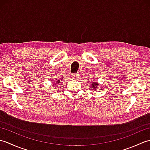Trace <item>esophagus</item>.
I'll list each match as a JSON object with an SVG mask.
<instances>
[{"mask_svg":"<svg viewBox=\"0 0 150 150\" xmlns=\"http://www.w3.org/2000/svg\"><path fill=\"white\" fill-rule=\"evenodd\" d=\"M72 77L73 79H79V75L78 73H75V74L72 75Z\"/></svg>","mask_w":150,"mask_h":150,"instance_id":"34e87169","label":"esophagus"}]
</instances>
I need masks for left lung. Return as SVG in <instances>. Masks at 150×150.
<instances>
[{"instance_id":"1","label":"left lung","mask_w":150,"mask_h":150,"mask_svg":"<svg viewBox=\"0 0 150 150\" xmlns=\"http://www.w3.org/2000/svg\"><path fill=\"white\" fill-rule=\"evenodd\" d=\"M98 86L97 82H95L93 81H92L91 82V89H93V90H97V86Z\"/></svg>"}]
</instances>
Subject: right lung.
<instances>
[{
    "label": "right lung",
    "mask_w": 150,
    "mask_h": 150,
    "mask_svg": "<svg viewBox=\"0 0 150 150\" xmlns=\"http://www.w3.org/2000/svg\"><path fill=\"white\" fill-rule=\"evenodd\" d=\"M61 80H62V79H59V80H58V79H57V83H55V84H59V82H60V81H61Z\"/></svg>",
    "instance_id": "1"
}]
</instances>
